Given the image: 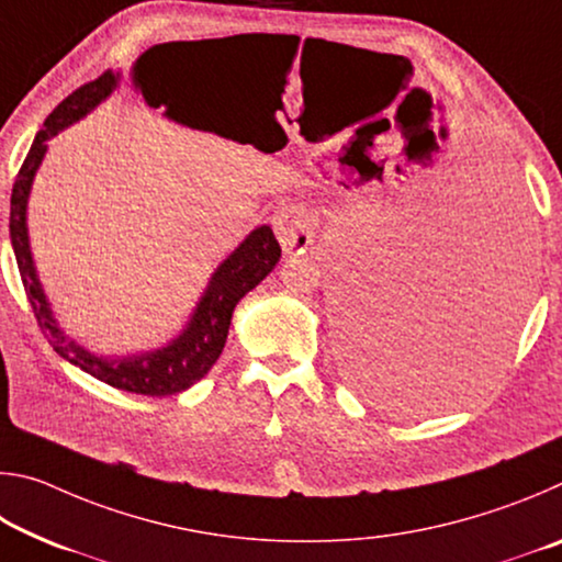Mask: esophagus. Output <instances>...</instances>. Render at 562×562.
<instances>
[{
  "label": "esophagus",
  "instance_id": "obj_1",
  "mask_svg": "<svg viewBox=\"0 0 562 562\" xmlns=\"http://www.w3.org/2000/svg\"><path fill=\"white\" fill-rule=\"evenodd\" d=\"M272 227L284 252H304L312 243V237H315L310 213L304 211L302 205L280 207V211L272 215Z\"/></svg>",
  "mask_w": 562,
  "mask_h": 562
}]
</instances>
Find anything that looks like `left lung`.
I'll list each match as a JSON object with an SVG mask.
<instances>
[{"mask_svg":"<svg viewBox=\"0 0 562 562\" xmlns=\"http://www.w3.org/2000/svg\"><path fill=\"white\" fill-rule=\"evenodd\" d=\"M491 262L481 284L449 300H339V359L349 384L402 414L461 404L488 382L516 335L530 258L528 213L516 186L491 180L471 205Z\"/></svg>","mask_w":562,"mask_h":562,"instance_id":"8db88e82","label":"left lung"}]
</instances>
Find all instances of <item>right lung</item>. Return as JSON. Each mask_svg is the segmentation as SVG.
I'll use <instances>...</instances> for the list:
<instances>
[{
  "label": "right lung",
  "instance_id": "1",
  "mask_svg": "<svg viewBox=\"0 0 562 562\" xmlns=\"http://www.w3.org/2000/svg\"><path fill=\"white\" fill-rule=\"evenodd\" d=\"M138 61L133 66V71L138 68ZM139 70L140 75L137 74ZM139 70L136 76H140L138 83L146 97V89L150 91V87H158V79L154 69H148V66ZM136 76H133V79H136ZM116 83L119 74L103 71L99 79L83 83V87L69 93V97L46 116L44 128L36 133L30 154H26L14 180L12 211H9V235H12L19 274H22V284L26 300H30L34 310L36 325H40L42 335L49 339L56 355L69 359L71 364L83 369L87 374L101 379L103 384L121 389V392L144 396H170L193 386L195 382H201V379L211 372V367L215 364L225 347L235 304L240 302L255 284H260L268 278L274 265H278L282 250L280 243L274 240L270 225H262L258 231H252L231 258L215 270L201 304H198L195 315L190 317L188 327L183 329V335L170 341L168 347L150 351V355L128 359H101L93 357L91 351L79 347L76 341L64 335L59 325H56V319L52 317L49 302H46L40 288V280H36V270L30 252V237H26V198H30L36 168H40L46 154V138L56 136L61 128L71 126V123L79 121L81 116H87L97 103H101L113 89H116ZM158 97H164V93H158Z\"/></svg>",
  "mask_w": 562,
  "mask_h": 562
}]
</instances>
